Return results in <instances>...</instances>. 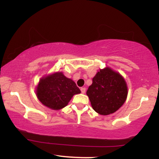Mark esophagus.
<instances>
[{
	"label": "esophagus",
	"instance_id": "1",
	"mask_svg": "<svg viewBox=\"0 0 159 159\" xmlns=\"http://www.w3.org/2000/svg\"><path fill=\"white\" fill-rule=\"evenodd\" d=\"M80 90H81L82 93H84L86 91V89H85V88H80Z\"/></svg>",
	"mask_w": 159,
	"mask_h": 159
}]
</instances>
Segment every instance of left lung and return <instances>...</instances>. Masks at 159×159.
<instances>
[{"label": "left lung", "instance_id": "left-lung-1", "mask_svg": "<svg viewBox=\"0 0 159 159\" xmlns=\"http://www.w3.org/2000/svg\"><path fill=\"white\" fill-rule=\"evenodd\" d=\"M87 95L97 113L101 115L113 114L127 99V83L120 74L106 67L100 69L93 78Z\"/></svg>", "mask_w": 159, "mask_h": 159}]
</instances>
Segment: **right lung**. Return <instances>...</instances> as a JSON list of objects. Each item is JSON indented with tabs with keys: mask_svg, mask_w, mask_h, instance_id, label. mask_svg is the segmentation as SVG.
Returning a JSON list of instances; mask_svg holds the SVG:
<instances>
[{
	"mask_svg": "<svg viewBox=\"0 0 159 159\" xmlns=\"http://www.w3.org/2000/svg\"><path fill=\"white\" fill-rule=\"evenodd\" d=\"M81 91L72 80L62 72H56L41 78L36 89L38 98L43 105L53 110L67 106L74 95Z\"/></svg>",
	"mask_w": 159,
	"mask_h": 159,
	"instance_id": "right-lung-1",
	"label": "right lung"
}]
</instances>
